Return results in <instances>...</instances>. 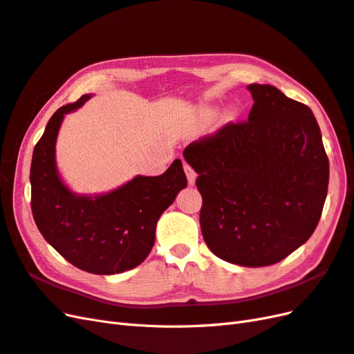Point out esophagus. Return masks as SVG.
<instances>
[{
  "label": "esophagus",
  "instance_id": "esophagus-1",
  "mask_svg": "<svg viewBox=\"0 0 354 354\" xmlns=\"http://www.w3.org/2000/svg\"><path fill=\"white\" fill-rule=\"evenodd\" d=\"M184 170H185V174H187L188 184H189V185H194V184H196L197 174L193 170V167H191L188 163H184Z\"/></svg>",
  "mask_w": 354,
  "mask_h": 354
}]
</instances>
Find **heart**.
Masks as SVG:
<instances>
[{
  "instance_id": "heart-1",
  "label": "heart",
  "mask_w": 354,
  "mask_h": 354,
  "mask_svg": "<svg viewBox=\"0 0 354 354\" xmlns=\"http://www.w3.org/2000/svg\"><path fill=\"white\" fill-rule=\"evenodd\" d=\"M214 113H215V109L212 108V106H205L203 108V111H201V114H203L205 117H210V115H214ZM237 108L236 106H230L224 114H222V121H224V123H230V121H233L236 117H237Z\"/></svg>"
}]
</instances>
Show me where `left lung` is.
Returning <instances> with one entry per match:
<instances>
[{"instance_id": "8db88e82", "label": "left lung", "mask_w": 354, "mask_h": 354, "mask_svg": "<svg viewBox=\"0 0 354 354\" xmlns=\"http://www.w3.org/2000/svg\"><path fill=\"white\" fill-rule=\"evenodd\" d=\"M248 121L230 123L184 149L203 197L201 234L241 267L285 259L315 233L329 161L311 109L270 84H249Z\"/></svg>"}]
</instances>
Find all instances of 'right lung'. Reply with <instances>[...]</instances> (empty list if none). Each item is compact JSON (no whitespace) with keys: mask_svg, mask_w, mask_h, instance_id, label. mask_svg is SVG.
<instances>
[{"mask_svg":"<svg viewBox=\"0 0 354 354\" xmlns=\"http://www.w3.org/2000/svg\"><path fill=\"white\" fill-rule=\"evenodd\" d=\"M92 95L59 108L34 148L31 207L39 233L68 262L92 274H118L142 264L156 240L161 214L187 187L176 158L160 176L138 175L105 194L71 191L56 166V139L64 117Z\"/></svg>","mask_w":354,"mask_h":354,"instance_id":"1","label":"right lung"}]
</instances>
